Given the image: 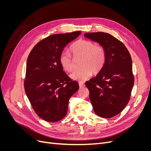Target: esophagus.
Returning <instances> with one entry per match:
<instances>
[{"label":"esophagus","mask_w":151,"mask_h":151,"mask_svg":"<svg viewBox=\"0 0 151 151\" xmlns=\"http://www.w3.org/2000/svg\"><path fill=\"white\" fill-rule=\"evenodd\" d=\"M79 88H83V87H84V86H85L84 84V83H80L79 84Z\"/></svg>","instance_id":"obj_1"}]
</instances>
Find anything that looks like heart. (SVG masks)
Instances as JSON below:
<instances>
[{
    "mask_svg": "<svg viewBox=\"0 0 151 151\" xmlns=\"http://www.w3.org/2000/svg\"><path fill=\"white\" fill-rule=\"evenodd\" d=\"M72 56L68 52H63L59 62L62 67L67 72H71L74 67L75 60L79 61L80 68L70 74V78L78 81L88 79L92 73L98 74L102 70L106 59V52L102 45H96L89 40L81 39L70 48ZM73 57L72 58V57Z\"/></svg>",
    "mask_w": 151,
    "mask_h": 151,
    "instance_id": "obj_1",
    "label": "heart"
}]
</instances>
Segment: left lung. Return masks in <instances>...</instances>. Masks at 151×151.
Masks as SVG:
<instances>
[{
    "mask_svg": "<svg viewBox=\"0 0 151 151\" xmlns=\"http://www.w3.org/2000/svg\"><path fill=\"white\" fill-rule=\"evenodd\" d=\"M86 38L104 47L106 59L102 70L85 83L95 113L109 118L117 115L129 103L134 84L130 54L122 42L103 32L88 33Z\"/></svg>",
    "mask_w": 151,
    "mask_h": 151,
    "instance_id": "left-lung-1",
    "label": "left lung"
}]
</instances>
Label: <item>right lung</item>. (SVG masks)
Segmentation results:
<instances>
[{"mask_svg":"<svg viewBox=\"0 0 151 151\" xmlns=\"http://www.w3.org/2000/svg\"><path fill=\"white\" fill-rule=\"evenodd\" d=\"M81 31L50 35L36 44L26 63L24 89L34 111L42 119L56 122L66 115L68 101L79 84L63 70L60 54Z\"/></svg>","mask_w":151,"mask_h":151,"instance_id":"obj_1","label":"right lung"}]
</instances>
